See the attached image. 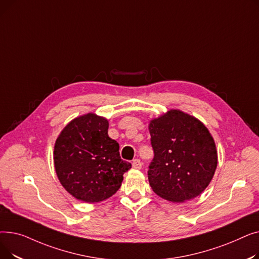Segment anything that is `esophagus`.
Instances as JSON below:
<instances>
[{"instance_id": "34e87169", "label": "esophagus", "mask_w": 259, "mask_h": 259, "mask_svg": "<svg viewBox=\"0 0 259 259\" xmlns=\"http://www.w3.org/2000/svg\"><path fill=\"white\" fill-rule=\"evenodd\" d=\"M142 166H143V164H142V161H141L139 158L133 159V161H132V167H133V168H135V169H141Z\"/></svg>"}]
</instances>
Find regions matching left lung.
<instances>
[{
    "label": "left lung",
    "instance_id": "left-lung-1",
    "mask_svg": "<svg viewBox=\"0 0 259 259\" xmlns=\"http://www.w3.org/2000/svg\"><path fill=\"white\" fill-rule=\"evenodd\" d=\"M154 157L148 180L160 197L182 202L205 190L217 166V151L206 126L194 116L170 110L149 125Z\"/></svg>",
    "mask_w": 259,
    "mask_h": 259
}]
</instances>
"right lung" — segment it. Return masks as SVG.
I'll use <instances>...</instances> for the list:
<instances>
[{
	"instance_id": "obj_1",
	"label": "right lung",
	"mask_w": 259,
	"mask_h": 259,
	"mask_svg": "<svg viewBox=\"0 0 259 259\" xmlns=\"http://www.w3.org/2000/svg\"><path fill=\"white\" fill-rule=\"evenodd\" d=\"M108 120L88 113L68 124L54 145V168L62 186L76 199L99 202L120 188L131 164L109 138Z\"/></svg>"
}]
</instances>
